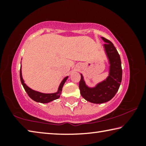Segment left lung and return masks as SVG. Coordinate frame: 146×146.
<instances>
[{
	"mask_svg": "<svg viewBox=\"0 0 146 146\" xmlns=\"http://www.w3.org/2000/svg\"><path fill=\"white\" fill-rule=\"evenodd\" d=\"M101 38L106 42L104 47L110 63L109 76L94 88H90L86 84L82 74H80L81 78L79 82L82 97L88 102L94 104L108 102L114 97L119 89L122 77L121 60L117 49L111 42L104 37Z\"/></svg>",
	"mask_w": 146,
	"mask_h": 146,
	"instance_id": "left-lung-1",
	"label": "left lung"
}]
</instances>
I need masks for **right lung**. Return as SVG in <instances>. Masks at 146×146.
<instances>
[{"instance_id":"right-lung-1","label":"right lung","mask_w":146,"mask_h":146,"mask_svg":"<svg viewBox=\"0 0 146 146\" xmlns=\"http://www.w3.org/2000/svg\"><path fill=\"white\" fill-rule=\"evenodd\" d=\"M20 78H21V81L22 84H23L24 90L26 91V93H28V95L29 97H30L32 100L37 102L40 103H48L49 102H51L54 100H56L60 97L61 95L62 90L63 86L64 83L66 82V80H67L68 76H66L64 78L62 81L60 86H59L57 92L54 93H42L40 92H38V91H35L31 90V88H29L28 86L24 83V81L23 78V76H22V71H21V70H20Z\"/></svg>"}]
</instances>
